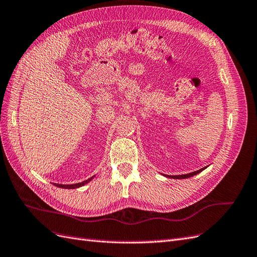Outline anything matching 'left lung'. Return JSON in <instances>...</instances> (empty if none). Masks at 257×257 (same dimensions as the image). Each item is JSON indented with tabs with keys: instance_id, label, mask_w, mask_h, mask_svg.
<instances>
[{
	"instance_id": "8db88e82",
	"label": "left lung",
	"mask_w": 257,
	"mask_h": 257,
	"mask_svg": "<svg viewBox=\"0 0 257 257\" xmlns=\"http://www.w3.org/2000/svg\"><path fill=\"white\" fill-rule=\"evenodd\" d=\"M208 166H206V167H204V168H200L199 170H196V172H193V173H190V174H185V175H178V176H166L167 178H172V179H186V178H190V177H193V176H195V175H197V174H199V173H201L203 172L204 169H206Z\"/></svg>"
}]
</instances>
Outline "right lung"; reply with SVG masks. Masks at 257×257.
Here are the masks:
<instances>
[{
	"mask_svg": "<svg viewBox=\"0 0 257 257\" xmlns=\"http://www.w3.org/2000/svg\"><path fill=\"white\" fill-rule=\"evenodd\" d=\"M93 178H94V176L89 178L88 180H84V181H82V182L75 183V184H60V183H53V185H56V186H58V188H62V189H78V188H80V186H83L84 184L89 183Z\"/></svg>",
	"mask_w": 257,
	"mask_h": 257,
	"instance_id": "right-lung-1",
	"label": "right lung"
}]
</instances>
